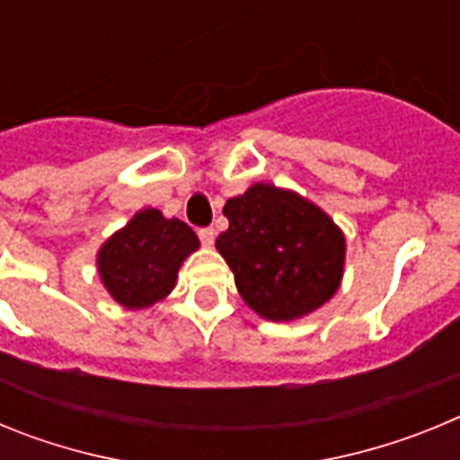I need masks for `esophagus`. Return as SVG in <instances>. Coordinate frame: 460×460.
I'll return each mask as SVG.
<instances>
[{"mask_svg": "<svg viewBox=\"0 0 460 460\" xmlns=\"http://www.w3.org/2000/svg\"><path fill=\"white\" fill-rule=\"evenodd\" d=\"M198 237H200L202 246H214V239H217V233H214V227H202L200 233H198Z\"/></svg>", "mask_w": 460, "mask_h": 460, "instance_id": "1", "label": "esophagus"}]
</instances>
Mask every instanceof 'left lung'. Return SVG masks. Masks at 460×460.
Returning a JSON list of instances; mask_svg holds the SVG:
<instances>
[{
    "label": "left lung",
    "instance_id": "left-lung-1",
    "mask_svg": "<svg viewBox=\"0 0 460 460\" xmlns=\"http://www.w3.org/2000/svg\"><path fill=\"white\" fill-rule=\"evenodd\" d=\"M230 221L217 251L260 318L292 323L336 295L345 270V234L327 211L274 184L249 186L223 207Z\"/></svg>",
    "mask_w": 460,
    "mask_h": 460
}]
</instances>
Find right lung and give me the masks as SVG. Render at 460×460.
Wrapping results in <instances>:
<instances>
[{
  "instance_id": "add662e5",
  "label": "right lung",
  "mask_w": 460,
  "mask_h": 460,
  "mask_svg": "<svg viewBox=\"0 0 460 460\" xmlns=\"http://www.w3.org/2000/svg\"><path fill=\"white\" fill-rule=\"evenodd\" d=\"M198 249L200 239L184 221L147 207L105 239L96 253V271L119 306L142 311L174 290L177 271Z\"/></svg>"
}]
</instances>
